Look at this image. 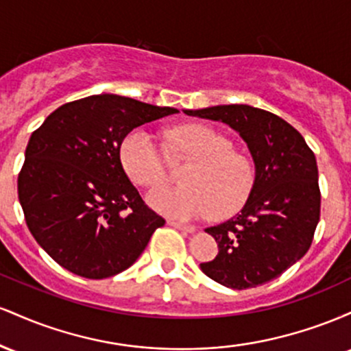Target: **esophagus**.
Returning <instances> with one entry per match:
<instances>
[{"instance_id": "esophagus-1", "label": "esophagus", "mask_w": 351, "mask_h": 351, "mask_svg": "<svg viewBox=\"0 0 351 351\" xmlns=\"http://www.w3.org/2000/svg\"><path fill=\"white\" fill-rule=\"evenodd\" d=\"M168 224L173 228L180 229V231H184V232H195L196 228L191 226V224H183L180 223V221H175V219H168Z\"/></svg>"}]
</instances>
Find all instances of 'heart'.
Listing matches in <instances>:
<instances>
[{
	"label": "heart",
	"mask_w": 351,
	"mask_h": 351,
	"mask_svg": "<svg viewBox=\"0 0 351 351\" xmlns=\"http://www.w3.org/2000/svg\"><path fill=\"white\" fill-rule=\"evenodd\" d=\"M175 152L193 160L184 175L186 186H158L147 201L155 211L173 219L228 216L251 196L256 170L247 155L232 150L228 136L206 125H184L170 134ZM125 171L142 186H155L165 180V160L155 136L135 128L120 145Z\"/></svg>",
	"instance_id": "b5f03b06"
}]
</instances>
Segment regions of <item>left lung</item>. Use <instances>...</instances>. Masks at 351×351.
<instances>
[{
  "label": "left lung",
  "instance_id": "left-lung-1",
  "mask_svg": "<svg viewBox=\"0 0 351 351\" xmlns=\"http://www.w3.org/2000/svg\"><path fill=\"white\" fill-rule=\"evenodd\" d=\"M183 112L229 125L247 143L256 168L243 209L206 229L219 252L201 271L234 291L276 279L305 256L320 219L315 155L291 123L263 108L232 104Z\"/></svg>",
  "mask_w": 351,
  "mask_h": 351
}]
</instances>
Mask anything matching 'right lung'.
<instances>
[{
  "mask_svg": "<svg viewBox=\"0 0 351 351\" xmlns=\"http://www.w3.org/2000/svg\"><path fill=\"white\" fill-rule=\"evenodd\" d=\"M173 114L100 94L64 104L33 132L18 196L31 234L59 265L106 279L138 259L165 219L128 180L120 145L134 128Z\"/></svg>",
  "mask_w": 351,
  "mask_h": 351,
  "instance_id": "1",
  "label": "right lung"
}]
</instances>
